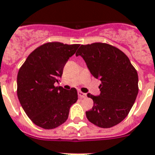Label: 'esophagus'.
<instances>
[{
	"label": "esophagus",
	"mask_w": 155,
	"mask_h": 155,
	"mask_svg": "<svg viewBox=\"0 0 155 155\" xmlns=\"http://www.w3.org/2000/svg\"><path fill=\"white\" fill-rule=\"evenodd\" d=\"M78 96L80 98H86L87 97V94H85V93L82 92V91H78Z\"/></svg>",
	"instance_id": "1"
}]
</instances>
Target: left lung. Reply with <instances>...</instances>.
<instances>
[{"instance_id": "1", "label": "left lung", "mask_w": 155, "mask_h": 155, "mask_svg": "<svg viewBox=\"0 0 155 155\" xmlns=\"http://www.w3.org/2000/svg\"><path fill=\"white\" fill-rule=\"evenodd\" d=\"M82 57L92 76L101 82L98 96L87 94L93 107L86 115L102 128L117 125L127 116L138 94V75L128 57L106 43L82 45L76 56Z\"/></svg>"}]
</instances>
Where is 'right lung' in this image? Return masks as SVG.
Instances as JSON below:
<instances>
[{
    "instance_id": "obj_1",
    "label": "right lung",
    "mask_w": 155,
    "mask_h": 155,
    "mask_svg": "<svg viewBox=\"0 0 155 155\" xmlns=\"http://www.w3.org/2000/svg\"><path fill=\"white\" fill-rule=\"evenodd\" d=\"M78 44L49 42L29 54L17 76V95L28 117L37 126L53 129L68 119L70 107L78 101L75 88L54 87L65 64Z\"/></svg>"
}]
</instances>
